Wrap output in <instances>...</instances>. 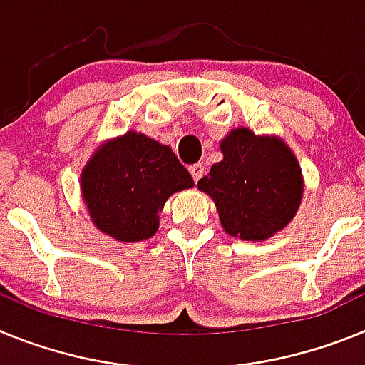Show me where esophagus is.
<instances>
[{
  "instance_id": "1",
  "label": "esophagus",
  "mask_w": 365,
  "mask_h": 365,
  "mask_svg": "<svg viewBox=\"0 0 365 365\" xmlns=\"http://www.w3.org/2000/svg\"><path fill=\"white\" fill-rule=\"evenodd\" d=\"M189 173H191L192 180H195V182H198V180L204 176V165H202V163L191 165V167H189Z\"/></svg>"
}]
</instances>
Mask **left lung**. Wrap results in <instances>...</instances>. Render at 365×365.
I'll list each match as a JSON object with an SVG mask.
<instances>
[{"label":"left lung","mask_w":365,"mask_h":365,"mask_svg":"<svg viewBox=\"0 0 365 365\" xmlns=\"http://www.w3.org/2000/svg\"><path fill=\"white\" fill-rule=\"evenodd\" d=\"M222 160L198 189L217 205L227 235L270 239L294 220L303 198V173L292 148L279 135H257L246 126L220 141Z\"/></svg>","instance_id":"obj_1"}]
</instances>
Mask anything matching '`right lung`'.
I'll use <instances>...</instances> for the list:
<instances>
[{
	"label": "right lung",
	"mask_w": 365,
	"mask_h": 365,
	"mask_svg": "<svg viewBox=\"0 0 365 365\" xmlns=\"http://www.w3.org/2000/svg\"><path fill=\"white\" fill-rule=\"evenodd\" d=\"M192 185L169 145L135 130L99 145L81 173L82 202L93 226L119 242L150 239L165 202Z\"/></svg>",
	"instance_id": "right-lung-1"
}]
</instances>
